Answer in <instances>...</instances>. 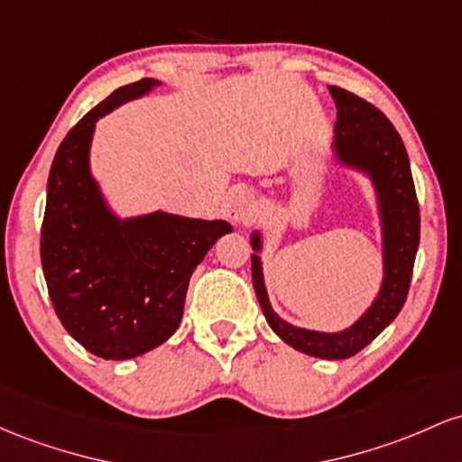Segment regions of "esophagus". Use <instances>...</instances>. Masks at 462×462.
I'll return each mask as SVG.
<instances>
[{"mask_svg":"<svg viewBox=\"0 0 462 462\" xmlns=\"http://www.w3.org/2000/svg\"><path fill=\"white\" fill-rule=\"evenodd\" d=\"M253 214H255V207H253V200L248 199L245 191H237V194L231 196L229 205H226V217L233 225H246Z\"/></svg>","mask_w":462,"mask_h":462,"instance_id":"34e87169","label":"esophagus"}]
</instances>
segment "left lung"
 Masks as SVG:
<instances>
[{
	"label": "left lung",
	"instance_id": "1",
	"mask_svg": "<svg viewBox=\"0 0 462 462\" xmlns=\"http://www.w3.org/2000/svg\"><path fill=\"white\" fill-rule=\"evenodd\" d=\"M329 93L338 108L334 142H331L336 162L365 172L375 188L382 220V255H384V279H382L380 294L351 328L325 334V331L294 328L274 314L263 286L259 255H251V271L253 288L263 316L283 343L323 360H345L377 338L406 303L419 248L421 217H419L411 162L395 126L380 108L357 97L356 93L340 87H329ZM251 245L255 253L262 251V237L257 231L251 236Z\"/></svg>",
	"mask_w": 462,
	"mask_h": 462
}]
</instances>
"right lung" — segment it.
<instances>
[{
	"mask_svg": "<svg viewBox=\"0 0 462 462\" xmlns=\"http://www.w3.org/2000/svg\"><path fill=\"white\" fill-rule=\"evenodd\" d=\"M159 85L143 78L91 108L56 150L48 179L41 263L51 305L71 338L105 360L137 357L174 334L191 273L233 231L165 211L117 217L91 176L97 119Z\"/></svg>",
	"mask_w": 462,
	"mask_h": 462,
	"instance_id": "right-lung-1",
	"label": "right lung"
}]
</instances>
